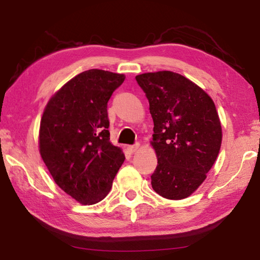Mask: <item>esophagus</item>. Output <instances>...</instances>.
<instances>
[{
	"label": "esophagus",
	"instance_id": "1",
	"mask_svg": "<svg viewBox=\"0 0 260 260\" xmlns=\"http://www.w3.org/2000/svg\"><path fill=\"white\" fill-rule=\"evenodd\" d=\"M139 147H140L139 144H136V145H132V146H128L126 149H128L130 152H136L138 149H139Z\"/></svg>",
	"mask_w": 260,
	"mask_h": 260
}]
</instances>
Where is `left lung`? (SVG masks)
<instances>
[{"mask_svg":"<svg viewBox=\"0 0 260 260\" xmlns=\"http://www.w3.org/2000/svg\"><path fill=\"white\" fill-rule=\"evenodd\" d=\"M136 79L153 120L150 144L158 164L152 188L165 199L183 200L204 182L219 155L222 129L214 102L181 74L145 73Z\"/></svg>","mask_w":260,"mask_h":260,"instance_id":"1","label":"left lung"}]
</instances>
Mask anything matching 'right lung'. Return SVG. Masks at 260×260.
<instances>
[{"label": "right lung", "instance_id": "obj_1", "mask_svg": "<svg viewBox=\"0 0 260 260\" xmlns=\"http://www.w3.org/2000/svg\"><path fill=\"white\" fill-rule=\"evenodd\" d=\"M123 74L89 70L52 95L42 114L39 151L56 184L77 202L102 201L125 157L110 142L108 102Z\"/></svg>", "mask_w": 260, "mask_h": 260}]
</instances>
